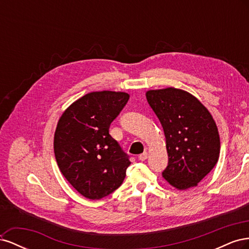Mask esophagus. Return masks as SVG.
<instances>
[{
    "mask_svg": "<svg viewBox=\"0 0 249 249\" xmlns=\"http://www.w3.org/2000/svg\"><path fill=\"white\" fill-rule=\"evenodd\" d=\"M138 159H139L140 161H145V160L147 159V153H146V152H144V153L140 154V155H139V157H138Z\"/></svg>",
    "mask_w": 249,
    "mask_h": 249,
    "instance_id": "obj_1",
    "label": "esophagus"
}]
</instances>
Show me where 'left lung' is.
<instances>
[{
  "label": "left lung",
  "mask_w": 249,
  "mask_h": 249,
  "mask_svg": "<svg viewBox=\"0 0 249 249\" xmlns=\"http://www.w3.org/2000/svg\"><path fill=\"white\" fill-rule=\"evenodd\" d=\"M146 99L166 138L168 165L163 178L179 190L197 186L219 158L220 139L212 115L180 89L149 90Z\"/></svg>",
  "instance_id": "8db88e82"
}]
</instances>
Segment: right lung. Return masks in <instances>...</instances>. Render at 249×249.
Segmentation results:
<instances>
[{
	"mask_svg": "<svg viewBox=\"0 0 249 249\" xmlns=\"http://www.w3.org/2000/svg\"><path fill=\"white\" fill-rule=\"evenodd\" d=\"M125 92H90L71 104L60 117L54 152L60 171L83 196L101 199L123 184L129 155L109 134L124 108Z\"/></svg>",
	"mask_w": 249,
	"mask_h": 249,
	"instance_id": "obj_1",
	"label": "right lung"
}]
</instances>
